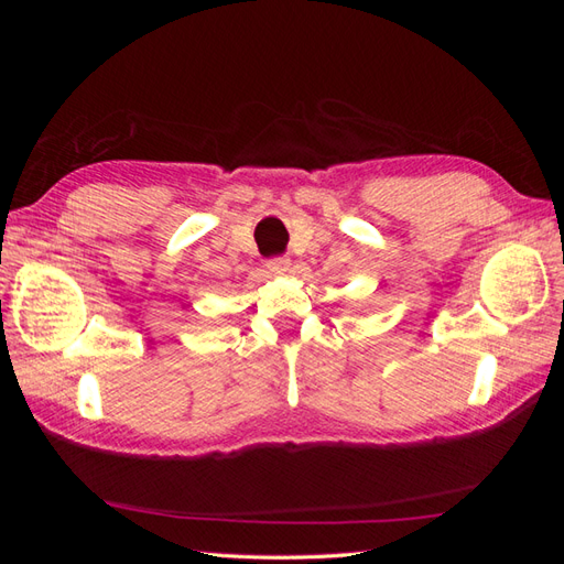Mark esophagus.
I'll use <instances>...</instances> for the list:
<instances>
[{"label": "esophagus", "instance_id": "obj_1", "mask_svg": "<svg viewBox=\"0 0 564 564\" xmlns=\"http://www.w3.org/2000/svg\"><path fill=\"white\" fill-rule=\"evenodd\" d=\"M289 259H284V256H278V259H270L268 263H265V268H268V272H272V275H284V272H289Z\"/></svg>", "mask_w": 564, "mask_h": 564}]
</instances>
